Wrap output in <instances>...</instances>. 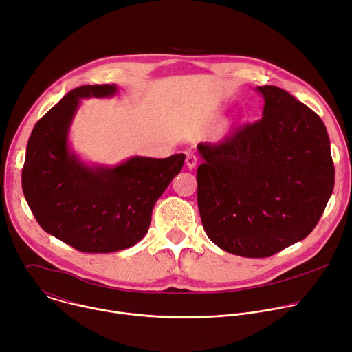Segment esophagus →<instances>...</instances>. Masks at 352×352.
Listing matches in <instances>:
<instances>
[{
	"mask_svg": "<svg viewBox=\"0 0 352 352\" xmlns=\"http://www.w3.org/2000/svg\"><path fill=\"white\" fill-rule=\"evenodd\" d=\"M196 165H197V157L193 153L188 152L187 156H186V166H187V169L188 170H193L196 168Z\"/></svg>",
	"mask_w": 352,
	"mask_h": 352,
	"instance_id": "esophagus-1",
	"label": "esophagus"
}]
</instances>
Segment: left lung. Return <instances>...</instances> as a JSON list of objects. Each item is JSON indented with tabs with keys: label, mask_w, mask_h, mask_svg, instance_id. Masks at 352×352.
Here are the masks:
<instances>
[{
	"label": "left lung",
	"mask_w": 352,
	"mask_h": 352,
	"mask_svg": "<svg viewBox=\"0 0 352 352\" xmlns=\"http://www.w3.org/2000/svg\"><path fill=\"white\" fill-rule=\"evenodd\" d=\"M262 118L220 144L197 145V204L207 236L221 250L266 258L305 239L334 188L326 125L275 86L255 89Z\"/></svg>",
	"instance_id": "left-lung-1"
}]
</instances>
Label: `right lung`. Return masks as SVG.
<instances>
[{"instance_id": "1", "label": "right lung", "mask_w": 352, "mask_h": 352, "mask_svg": "<svg viewBox=\"0 0 352 352\" xmlns=\"http://www.w3.org/2000/svg\"><path fill=\"white\" fill-rule=\"evenodd\" d=\"M118 86H82L36 122L26 146L22 190L39 226L82 252L133 247L148 232L157 199L180 173L186 155L132 156L118 165H90L70 145L82 100L108 98Z\"/></svg>"}]
</instances>
